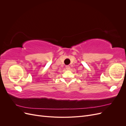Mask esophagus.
<instances>
[{"instance_id":"34e87169","label":"esophagus","mask_w":126,"mask_h":126,"mask_svg":"<svg viewBox=\"0 0 126 126\" xmlns=\"http://www.w3.org/2000/svg\"><path fill=\"white\" fill-rule=\"evenodd\" d=\"M66 68L67 70H69L70 69V67L68 65V66H66Z\"/></svg>"}]
</instances>
